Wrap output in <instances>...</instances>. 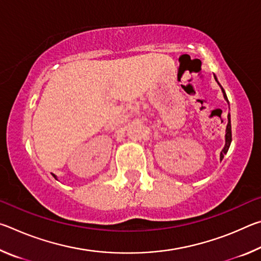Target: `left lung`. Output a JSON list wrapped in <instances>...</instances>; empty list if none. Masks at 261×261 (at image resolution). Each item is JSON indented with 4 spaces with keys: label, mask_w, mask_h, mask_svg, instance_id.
I'll list each match as a JSON object with an SVG mask.
<instances>
[{
    "label": "left lung",
    "mask_w": 261,
    "mask_h": 261,
    "mask_svg": "<svg viewBox=\"0 0 261 261\" xmlns=\"http://www.w3.org/2000/svg\"><path fill=\"white\" fill-rule=\"evenodd\" d=\"M214 78H215L216 83L219 84V86L221 87V91H222V93H223V98H224V100H226L227 102H228V105H229V101H228V98H227L226 92H224L223 87L220 85V83H219L218 78H216L215 74H214ZM230 144H231V123H230V114H228V124H227V129H226V144H224V147L222 148V151H221V153H220V160H222L223 156H224V154H227L229 147H230Z\"/></svg>",
    "instance_id": "8db88e82"
}]
</instances>
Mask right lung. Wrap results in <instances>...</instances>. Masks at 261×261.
<instances>
[{"label":"right lung","instance_id":"obj_1","mask_svg":"<svg viewBox=\"0 0 261 261\" xmlns=\"http://www.w3.org/2000/svg\"><path fill=\"white\" fill-rule=\"evenodd\" d=\"M51 175L54 176V178H55V179H57V176H56V175H54V174H51Z\"/></svg>","mask_w":261,"mask_h":261}]
</instances>
